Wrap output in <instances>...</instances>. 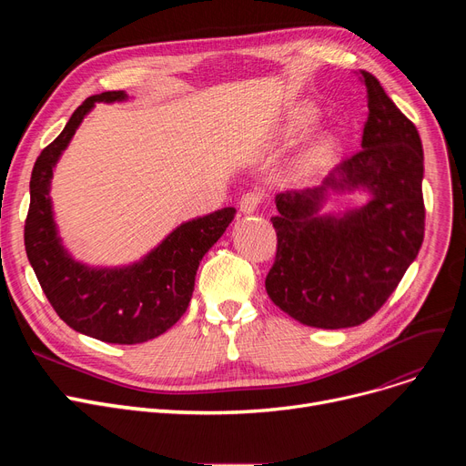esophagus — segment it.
Wrapping results in <instances>:
<instances>
[{
    "label": "esophagus",
    "instance_id": "1",
    "mask_svg": "<svg viewBox=\"0 0 466 466\" xmlns=\"http://www.w3.org/2000/svg\"><path fill=\"white\" fill-rule=\"evenodd\" d=\"M260 202H262V196H260L258 192H248V194H243L241 200H239V211H241L243 215H251V213H255V211L258 209Z\"/></svg>",
    "mask_w": 466,
    "mask_h": 466
}]
</instances>
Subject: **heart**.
I'll use <instances>...</instances> for the list:
<instances>
[{
  "mask_svg": "<svg viewBox=\"0 0 466 466\" xmlns=\"http://www.w3.org/2000/svg\"><path fill=\"white\" fill-rule=\"evenodd\" d=\"M313 120H315V111H313L311 107H304V109L295 116V120H292L290 130H292V132H304V130H308V128L313 125ZM317 157H319V153L315 151L309 160H317Z\"/></svg>",
  "mask_w": 466,
  "mask_h": 466,
  "instance_id": "1",
  "label": "heart"
}]
</instances>
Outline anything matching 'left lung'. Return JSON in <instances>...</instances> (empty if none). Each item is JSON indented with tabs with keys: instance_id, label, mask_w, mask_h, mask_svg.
Returning a JSON list of instances; mask_svg holds the SVG:
<instances>
[{
	"instance_id": "left-lung-1",
	"label": "left lung",
	"mask_w": 466,
	"mask_h": 466,
	"mask_svg": "<svg viewBox=\"0 0 466 466\" xmlns=\"http://www.w3.org/2000/svg\"><path fill=\"white\" fill-rule=\"evenodd\" d=\"M369 94L362 149L319 187L276 196L278 234L266 292L292 319L315 329L364 323L387 302L423 243V147L418 128L360 71ZM366 187L373 198L339 216L319 211L330 189Z\"/></svg>"
}]
</instances>
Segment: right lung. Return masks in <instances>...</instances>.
<instances>
[{"label":"right lung","instance_id":"1","mask_svg":"<svg viewBox=\"0 0 466 466\" xmlns=\"http://www.w3.org/2000/svg\"><path fill=\"white\" fill-rule=\"evenodd\" d=\"M127 97L122 90L86 97L62 134L41 151L32 169L30 209L24 227L28 260L60 319L81 334L120 346L143 344L181 319L200 260L236 215L234 208H223L192 218L130 266L92 268L71 258L60 241L48 196L53 169L96 102L113 104Z\"/></svg>","mask_w":466,"mask_h":466}]
</instances>
